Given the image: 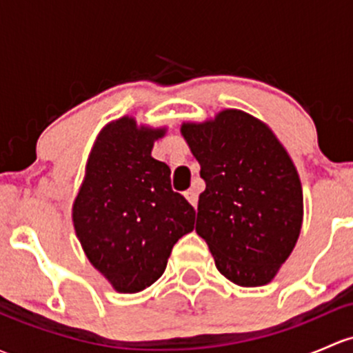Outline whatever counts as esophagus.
<instances>
[{"label":"esophagus","instance_id":"obj_1","mask_svg":"<svg viewBox=\"0 0 353 353\" xmlns=\"http://www.w3.org/2000/svg\"><path fill=\"white\" fill-rule=\"evenodd\" d=\"M184 196H186V199L192 206H198V192H196L194 189H188V191L184 192Z\"/></svg>","mask_w":353,"mask_h":353}]
</instances>
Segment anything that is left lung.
<instances>
[{
  "mask_svg": "<svg viewBox=\"0 0 353 353\" xmlns=\"http://www.w3.org/2000/svg\"><path fill=\"white\" fill-rule=\"evenodd\" d=\"M181 132L206 183L196 232L216 269L245 288L270 283L303 223V189L288 152L262 121L239 110Z\"/></svg>",
  "mask_w": 353,
  "mask_h": 353,
  "instance_id": "obj_1",
  "label": "left lung"
}]
</instances>
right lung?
Returning a JSON list of instances; mask_svg holds the SVG:
<instances>
[{"instance_id":"obj_1","label":"right lung","mask_w":353,"mask_h":353,"mask_svg":"<svg viewBox=\"0 0 353 353\" xmlns=\"http://www.w3.org/2000/svg\"><path fill=\"white\" fill-rule=\"evenodd\" d=\"M164 130L132 118L99 133L72 208L89 262L120 292H139L164 274L174 243L194 228L196 211L170 186V169L150 155Z\"/></svg>"}]
</instances>
